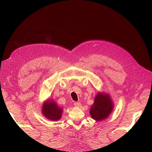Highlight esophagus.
I'll return each instance as SVG.
<instances>
[{"instance_id":"1","label":"esophagus","mask_w":152,"mask_h":152,"mask_svg":"<svg viewBox=\"0 0 152 152\" xmlns=\"http://www.w3.org/2000/svg\"><path fill=\"white\" fill-rule=\"evenodd\" d=\"M74 105L77 107H80L81 106V103L80 102H75Z\"/></svg>"}]
</instances>
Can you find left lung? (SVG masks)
<instances>
[{
	"label": "left lung",
	"instance_id": "1",
	"mask_svg": "<svg viewBox=\"0 0 152 152\" xmlns=\"http://www.w3.org/2000/svg\"><path fill=\"white\" fill-rule=\"evenodd\" d=\"M113 110V103L107 94L98 93L94 99V103L90 110V114L96 121H102L108 116Z\"/></svg>",
	"mask_w": 152,
	"mask_h": 152
}]
</instances>
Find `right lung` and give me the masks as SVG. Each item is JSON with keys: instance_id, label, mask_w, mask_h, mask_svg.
I'll use <instances>...</instances> for the list:
<instances>
[{"instance_id": "add662e5", "label": "right lung", "mask_w": 152, "mask_h": 152, "mask_svg": "<svg viewBox=\"0 0 152 152\" xmlns=\"http://www.w3.org/2000/svg\"><path fill=\"white\" fill-rule=\"evenodd\" d=\"M63 110L54 102L48 101L43 104L42 113L47 118L51 121H58L61 117Z\"/></svg>"}]
</instances>
